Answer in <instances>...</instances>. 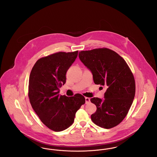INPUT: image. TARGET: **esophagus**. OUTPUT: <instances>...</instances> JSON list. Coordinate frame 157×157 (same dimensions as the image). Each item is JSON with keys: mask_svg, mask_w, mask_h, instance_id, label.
Returning a JSON list of instances; mask_svg holds the SVG:
<instances>
[{"mask_svg": "<svg viewBox=\"0 0 157 157\" xmlns=\"http://www.w3.org/2000/svg\"><path fill=\"white\" fill-rule=\"evenodd\" d=\"M90 102V98L85 97V103L87 104Z\"/></svg>", "mask_w": 157, "mask_h": 157, "instance_id": "obj_1", "label": "esophagus"}]
</instances>
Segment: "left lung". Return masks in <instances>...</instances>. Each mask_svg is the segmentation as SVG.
<instances>
[{
	"mask_svg": "<svg viewBox=\"0 0 157 157\" xmlns=\"http://www.w3.org/2000/svg\"><path fill=\"white\" fill-rule=\"evenodd\" d=\"M79 57L92 72L94 83L107 88L104 100L90 99L97 108L91 120L105 129L116 127L127 116L134 99L135 82L131 69L117 53L106 48L82 51Z\"/></svg>",
	"mask_w": 157,
	"mask_h": 157,
	"instance_id": "8db88e82",
	"label": "left lung"
}]
</instances>
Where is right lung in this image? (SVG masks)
<instances>
[{
    "label": "right lung",
    "instance_id": "add662e5",
    "mask_svg": "<svg viewBox=\"0 0 157 157\" xmlns=\"http://www.w3.org/2000/svg\"><path fill=\"white\" fill-rule=\"evenodd\" d=\"M78 51L58 52L37 60L30 72L28 97L30 104L42 122L59 132L74 122L75 113L85 103L79 94L67 97L60 95L59 88L66 82V74Z\"/></svg>",
    "mask_w": 157,
    "mask_h": 157
}]
</instances>
